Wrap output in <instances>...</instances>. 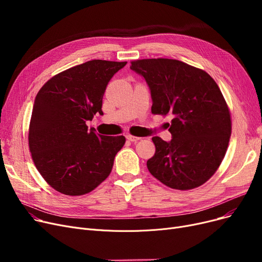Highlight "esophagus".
Instances as JSON below:
<instances>
[{"label": "esophagus", "instance_id": "esophagus-1", "mask_svg": "<svg viewBox=\"0 0 262 262\" xmlns=\"http://www.w3.org/2000/svg\"><path fill=\"white\" fill-rule=\"evenodd\" d=\"M126 138H127V140H129L132 142H136V141H138V140L141 139L140 137H136V136H133V135H129V134L126 136Z\"/></svg>", "mask_w": 262, "mask_h": 262}]
</instances>
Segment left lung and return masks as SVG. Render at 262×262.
Segmentation results:
<instances>
[{
    "mask_svg": "<svg viewBox=\"0 0 262 262\" xmlns=\"http://www.w3.org/2000/svg\"><path fill=\"white\" fill-rule=\"evenodd\" d=\"M130 63L149 87L152 114L173 117L171 141L152 138L156 152L146 162L149 173L172 189L202 186L221 164L231 134L230 113L221 90L207 72L180 60Z\"/></svg>",
    "mask_w": 262,
    "mask_h": 262,
    "instance_id": "1",
    "label": "left lung"
}]
</instances>
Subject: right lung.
Segmentation results:
<instances>
[{"label":"right lung","instance_id":"add662e5","mask_svg":"<svg viewBox=\"0 0 262 262\" xmlns=\"http://www.w3.org/2000/svg\"><path fill=\"white\" fill-rule=\"evenodd\" d=\"M126 63L94 59L72 67L36 95L29 129L32 158L45 181L62 194L89 193L113 170L125 137L95 134L86 122L103 115L108 82Z\"/></svg>","mask_w":262,"mask_h":262}]
</instances>
